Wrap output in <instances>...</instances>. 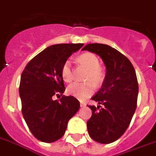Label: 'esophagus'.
Segmentation results:
<instances>
[{"label": "esophagus", "instance_id": "obj_1", "mask_svg": "<svg viewBox=\"0 0 156 156\" xmlns=\"http://www.w3.org/2000/svg\"><path fill=\"white\" fill-rule=\"evenodd\" d=\"M85 103H84V102H80V107H85Z\"/></svg>", "mask_w": 156, "mask_h": 156}]
</instances>
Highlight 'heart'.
Wrapping results in <instances>:
<instances>
[{"instance_id": "heart-1", "label": "heart", "mask_w": 156, "mask_h": 156, "mask_svg": "<svg viewBox=\"0 0 156 156\" xmlns=\"http://www.w3.org/2000/svg\"><path fill=\"white\" fill-rule=\"evenodd\" d=\"M79 61L89 69V72L86 76V80L89 81L85 83H72L67 87V93L77 99H85L94 93V85L99 86L103 83L105 73V71L99 66L100 62L99 58L93 53H85L80 56ZM61 74L66 82H71L73 80L71 61L66 60L63 63Z\"/></svg>"}]
</instances>
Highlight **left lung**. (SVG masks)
I'll list each match as a JSON object with an SVG mask.
<instances>
[{
    "label": "left lung",
    "mask_w": 156,
    "mask_h": 156,
    "mask_svg": "<svg viewBox=\"0 0 156 156\" xmlns=\"http://www.w3.org/2000/svg\"><path fill=\"white\" fill-rule=\"evenodd\" d=\"M82 50L99 55L106 66L101 89L91 98L99 105H88L92 110L87 122L88 132L99 143H112L126 132L136 108L138 82L135 69L127 57L106 44L89 43Z\"/></svg>",
    "instance_id": "1"
}]
</instances>
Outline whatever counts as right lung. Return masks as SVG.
Returning a JSON list of instances; mask_svg holds the SVG:
<instances>
[{"instance_id": "obj_1", "label": "right lung", "mask_w": 156, "mask_h": 156, "mask_svg": "<svg viewBox=\"0 0 156 156\" xmlns=\"http://www.w3.org/2000/svg\"><path fill=\"white\" fill-rule=\"evenodd\" d=\"M83 43L51 45L35 56L21 74L20 97L22 113L30 132L38 140L51 143L62 137L68 121L80 108L73 96L53 101L65 91L61 70L63 63Z\"/></svg>"}]
</instances>
